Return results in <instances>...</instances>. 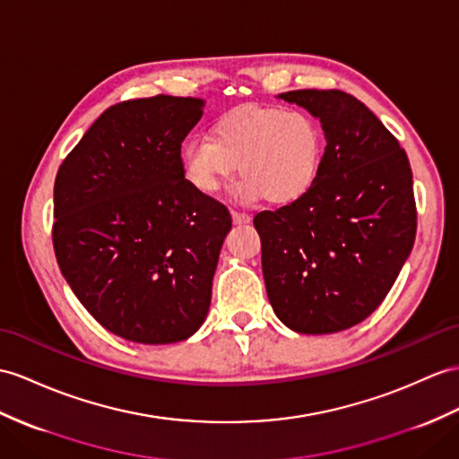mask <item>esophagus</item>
Returning <instances> with one entry per match:
<instances>
[{
	"label": "esophagus",
	"mask_w": 459,
	"mask_h": 459,
	"mask_svg": "<svg viewBox=\"0 0 459 459\" xmlns=\"http://www.w3.org/2000/svg\"><path fill=\"white\" fill-rule=\"evenodd\" d=\"M231 220H233V223H247V221L251 220V216L245 214V212L233 210V212H231Z\"/></svg>",
	"instance_id": "esophagus-1"
}]
</instances>
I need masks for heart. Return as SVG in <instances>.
I'll return each mask as SVG.
<instances>
[{"mask_svg": "<svg viewBox=\"0 0 459 459\" xmlns=\"http://www.w3.org/2000/svg\"><path fill=\"white\" fill-rule=\"evenodd\" d=\"M323 136L316 120L298 110L245 107L223 115L210 136L188 140L178 161L195 191L216 195L239 173L241 195L274 206L304 196L321 169Z\"/></svg>", "mask_w": 459, "mask_h": 459, "instance_id": "heart-1", "label": "heart"}]
</instances>
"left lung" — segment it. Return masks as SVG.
Here are the masks:
<instances>
[{"mask_svg":"<svg viewBox=\"0 0 459 459\" xmlns=\"http://www.w3.org/2000/svg\"><path fill=\"white\" fill-rule=\"evenodd\" d=\"M278 97L319 118L327 145L314 186L253 220L266 296L296 333L344 331L382 304L415 243L411 165L394 134L356 97L339 89Z\"/></svg>","mask_w":459,"mask_h":459,"instance_id":"obj_1","label":"left lung"}]
</instances>
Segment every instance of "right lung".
Listing matches in <instances>:
<instances>
[{
	"label": "right lung",
	"instance_id": "1",
	"mask_svg": "<svg viewBox=\"0 0 459 459\" xmlns=\"http://www.w3.org/2000/svg\"><path fill=\"white\" fill-rule=\"evenodd\" d=\"M203 107L171 95L113 105L56 175V261L89 314L132 342L185 341L208 316L231 216L178 161Z\"/></svg>",
	"mask_w": 459,
	"mask_h": 459
}]
</instances>
